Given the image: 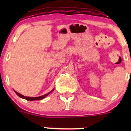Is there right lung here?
I'll return each mask as SVG.
<instances>
[{
	"label": "right lung",
	"instance_id": "1",
	"mask_svg": "<svg viewBox=\"0 0 131 131\" xmlns=\"http://www.w3.org/2000/svg\"><path fill=\"white\" fill-rule=\"evenodd\" d=\"M54 90V89H53L52 91H50V92H49V93L43 95V96H39V97H27V96H23V95L21 94L18 93V92H16V91H14V92H15V93L16 94L18 95V96H19V97H20L21 98L25 99V100H28V101H35V100H42V99L45 98V97H46V96H48V95L49 94L51 93V92H52Z\"/></svg>",
	"mask_w": 131,
	"mask_h": 131
}]
</instances>
